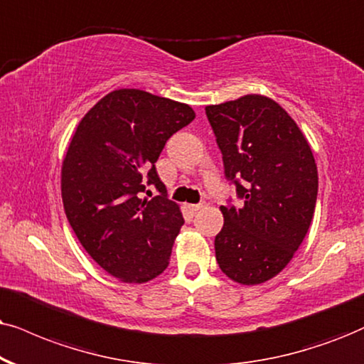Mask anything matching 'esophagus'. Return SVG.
<instances>
[{
    "instance_id": "esophagus-1",
    "label": "esophagus",
    "mask_w": 364,
    "mask_h": 364,
    "mask_svg": "<svg viewBox=\"0 0 364 364\" xmlns=\"http://www.w3.org/2000/svg\"><path fill=\"white\" fill-rule=\"evenodd\" d=\"M188 208H190L191 213H196V211H200L201 208H203V203H201V205H190Z\"/></svg>"
}]
</instances>
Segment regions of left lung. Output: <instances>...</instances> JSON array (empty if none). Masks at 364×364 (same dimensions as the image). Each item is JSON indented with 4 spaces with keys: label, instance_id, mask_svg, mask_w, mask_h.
I'll return each mask as SVG.
<instances>
[{
    "label": "left lung",
    "instance_id": "left-lung-1",
    "mask_svg": "<svg viewBox=\"0 0 364 364\" xmlns=\"http://www.w3.org/2000/svg\"><path fill=\"white\" fill-rule=\"evenodd\" d=\"M225 176L235 183L240 208L220 206L223 228L215 237L222 272L243 285L282 272L314 216L317 166L296 121L270 97L248 94L206 105Z\"/></svg>",
    "mask_w": 364,
    "mask_h": 364
}]
</instances>
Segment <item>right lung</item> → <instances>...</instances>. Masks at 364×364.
<instances>
[{"label": "right lung", "instance_id": "add662e5", "mask_svg": "<svg viewBox=\"0 0 364 364\" xmlns=\"http://www.w3.org/2000/svg\"><path fill=\"white\" fill-rule=\"evenodd\" d=\"M195 116L188 104L117 89L72 136L62 163L63 210L87 254L122 282H148L169 264L185 220L154 164L169 137ZM146 184L160 195L142 198Z\"/></svg>", "mask_w": 364, "mask_h": 364}]
</instances>
